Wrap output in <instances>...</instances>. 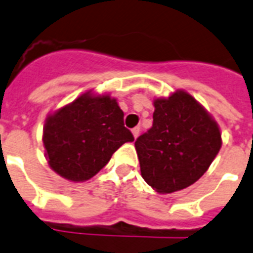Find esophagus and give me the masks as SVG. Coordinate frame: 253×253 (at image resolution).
Segmentation results:
<instances>
[{"label":"esophagus","instance_id":"obj_1","mask_svg":"<svg viewBox=\"0 0 253 253\" xmlns=\"http://www.w3.org/2000/svg\"><path fill=\"white\" fill-rule=\"evenodd\" d=\"M138 133H140V128H138V126H136V128L132 129V134H133V137H134V138H137Z\"/></svg>","mask_w":253,"mask_h":253}]
</instances>
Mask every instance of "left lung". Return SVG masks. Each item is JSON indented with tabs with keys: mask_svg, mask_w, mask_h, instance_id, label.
Instances as JSON below:
<instances>
[{
	"mask_svg": "<svg viewBox=\"0 0 253 253\" xmlns=\"http://www.w3.org/2000/svg\"><path fill=\"white\" fill-rule=\"evenodd\" d=\"M153 126L134 142L141 175L157 193L189 187L206 173L222 146L218 123L185 89L153 101Z\"/></svg>",
	"mask_w": 253,
	"mask_h": 253,
	"instance_id": "8db88e82",
	"label": "left lung"
}]
</instances>
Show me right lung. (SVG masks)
<instances>
[{"label": "right lung", "instance_id": "1", "mask_svg": "<svg viewBox=\"0 0 253 253\" xmlns=\"http://www.w3.org/2000/svg\"><path fill=\"white\" fill-rule=\"evenodd\" d=\"M134 140L124 126V112L111 93L93 89L48 113L43 146L48 165L70 182L88 181L125 142Z\"/></svg>", "mask_w": 253, "mask_h": 253}]
</instances>
